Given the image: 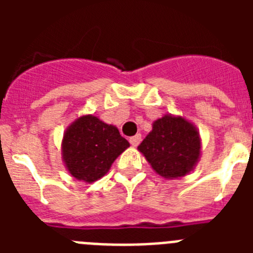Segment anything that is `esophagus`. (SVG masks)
Returning a JSON list of instances; mask_svg holds the SVG:
<instances>
[{"instance_id": "34e87169", "label": "esophagus", "mask_w": 253, "mask_h": 253, "mask_svg": "<svg viewBox=\"0 0 253 253\" xmlns=\"http://www.w3.org/2000/svg\"><path fill=\"white\" fill-rule=\"evenodd\" d=\"M140 140H142V135H140V134H137V135L131 137L130 139H129V142H130V144L133 147H137L140 143Z\"/></svg>"}]
</instances>
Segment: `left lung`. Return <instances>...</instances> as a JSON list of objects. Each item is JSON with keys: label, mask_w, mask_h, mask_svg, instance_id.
<instances>
[{"label": "left lung", "mask_w": 253, "mask_h": 253, "mask_svg": "<svg viewBox=\"0 0 253 253\" xmlns=\"http://www.w3.org/2000/svg\"><path fill=\"white\" fill-rule=\"evenodd\" d=\"M138 151L157 175L175 180L194 171L202 156V138L186 118L166 114L154 120Z\"/></svg>", "instance_id": "1"}]
</instances>
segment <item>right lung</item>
Returning <instances> with one entry per match:
<instances>
[{
	"mask_svg": "<svg viewBox=\"0 0 253 253\" xmlns=\"http://www.w3.org/2000/svg\"><path fill=\"white\" fill-rule=\"evenodd\" d=\"M130 146L113 124L86 114L67 126L62 138V160L72 177L87 184L104 177L114 161Z\"/></svg>",
	"mask_w": 253,
	"mask_h": 253,
	"instance_id": "obj_1",
	"label": "right lung"
}]
</instances>
